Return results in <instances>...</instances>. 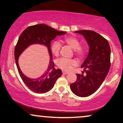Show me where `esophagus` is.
<instances>
[{"mask_svg":"<svg viewBox=\"0 0 123 123\" xmlns=\"http://www.w3.org/2000/svg\"><path fill=\"white\" fill-rule=\"evenodd\" d=\"M62 73L63 74H69L68 72H65V71H62Z\"/></svg>","mask_w":123,"mask_h":123,"instance_id":"34e87169","label":"esophagus"}]
</instances>
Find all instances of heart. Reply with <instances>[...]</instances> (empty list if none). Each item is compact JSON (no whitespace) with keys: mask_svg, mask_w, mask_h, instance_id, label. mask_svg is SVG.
<instances>
[{"mask_svg":"<svg viewBox=\"0 0 123 123\" xmlns=\"http://www.w3.org/2000/svg\"><path fill=\"white\" fill-rule=\"evenodd\" d=\"M63 42L68 44L73 50H74L75 54L81 57L85 54L86 50L84 47L80 46V42L77 38L74 36H68L63 39ZM61 45L60 42L55 40L53 42L51 46V50L55 56H58L60 52ZM56 64L59 68L66 71H70L72 69L73 66L77 65L75 60H69L65 58H61L56 61Z\"/></svg>","mask_w":123,"mask_h":123,"instance_id":"obj_1","label":"heart"}]
</instances>
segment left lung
Listing matches in <instances>:
<instances>
[{"mask_svg":"<svg viewBox=\"0 0 123 123\" xmlns=\"http://www.w3.org/2000/svg\"><path fill=\"white\" fill-rule=\"evenodd\" d=\"M75 33L84 36L88 44L89 52L81 66L86 74H76L77 80L70 87L76 95L86 97L99 88L108 74L111 67V47L108 41L94 31L81 30Z\"/></svg>","mask_w":123,"mask_h":123,"instance_id":"1","label":"left lung"}]
</instances>
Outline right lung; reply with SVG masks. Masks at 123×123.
<instances>
[{
  "instance_id": "right-lung-1",
  "label": "right lung",
  "mask_w": 123,
  "mask_h": 123,
  "mask_svg": "<svg viewBox=\"0 0 123 123\" xmlns=\"http://www.w3.org/2000/svg\"><path fill=\"white\" fill-rule=\"evenodd\" d=\"M66 32L59 31L45 24L32 25L26 28L19 36L15 47L14 57L18 72L22 81L31 91L39 94H43L53 88L55 81L62 75V70L54 68L53 61L50 44L51 40L57 36L65 35ZM34 43H39L48 48L50 55V62L47 70L37 79H31L22 72L19 65L18 58L20 55L26 48Z\"/></svg>"
}]
</instances>
